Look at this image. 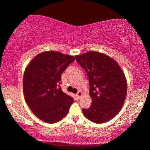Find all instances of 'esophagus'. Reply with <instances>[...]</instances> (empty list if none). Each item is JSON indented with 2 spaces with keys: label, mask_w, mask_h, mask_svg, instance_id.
I'll return each mask as SVG.
<instances>
[{
  "label": "esophagus",
  "mask_w": 150,
  "mask_h": 150,
  "mask_svg": "<svg viewBox=\"0 0 150 150\" xmlns=\"http://www.w3.org/2000/svg\"><path fill=\"white\" fill-rule=\"evenodd\" d=\"M82 96H83V93H82L81 91H79L76 94V96L77 99H79V100L82 97Z\"/></svg>",
  "instance_id": "1"
}]
</instances>
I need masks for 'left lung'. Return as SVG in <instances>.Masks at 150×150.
I'll use <instances>...</instances> for the list:
<instances>
[{
    "instance_id": "obj_1",
    "label": "left lung",
    "mask_w": 150,
    "mask_h": 150,
    "mask_svg": "<svg viewBox=\"0 0 150 150\" xmlns=\"http://www.w3.org/2000/svg\"><path fill=\"white\" fill-rule=\"evenodd\" d=\"M79 64L87 72L91 105L83 109L85 117L104 124L118 114L127 94V81L120 65L108 55L95 51L76 55Z\"/></svg>"
}]
</instances>
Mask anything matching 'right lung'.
<instances>
[{
	"label": "right lung",
	"mask_w": 150,
	"mask_h": 150,
	"mask_svg": "<svg viewBox=\"0 0 150 150\" xmlns=\"http://www.w3.org/2000/svg\"><path fill=\"white\" fill-rule=\"evenodd\" d=\"M75 61L73 56L56 51H45L32 59L23 76L26 102L40 120L49 124L64 118L74 99L62 91L61 74Z\"/></svg>",
	"instance_id": "obj_1"
}]
</instances>
